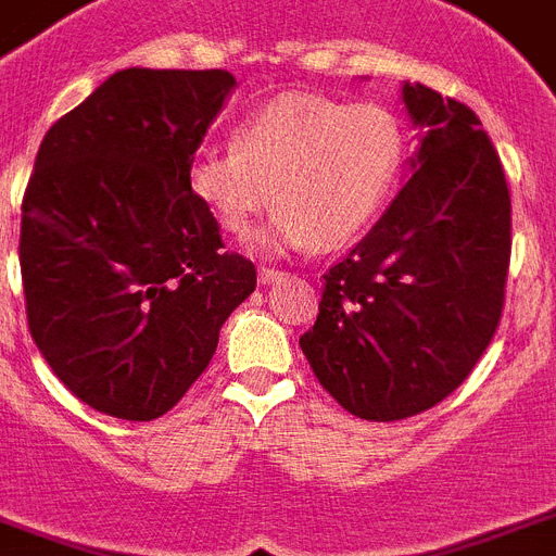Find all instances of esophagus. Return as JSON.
Wrapping results in <instances>:
<instances>
[{
  "label": "esophagus",
  "mask_w": 556,
  "mask_h": 556,
  "mask_svg": "<svg viewBox=\"0 0 556 556\" xmlns=\"http://www.w3.org/2000/svg\"><path fill=\"white\" fill-rule=\"evenodd\" d=\"M282 277H286V274L277 268H260V286H274V282H279Z\"/></svg>",
  "instance_id": "34e87169"
}]
</instances>
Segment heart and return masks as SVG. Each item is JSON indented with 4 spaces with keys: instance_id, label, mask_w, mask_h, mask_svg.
Listing matches in <instances>:
<instances>
[{
    "instance_id": "obj_1",
    "label": "heart",
    "mask_w": 556,
    "mask_h": 556,
    "mask_svg": "<svg viewBox=\"0 0 556 556\" xmlns=\"http://www.w3.org/2000/svg\"><path fill=\"white\" fill-rule=\"evenodd\" d=\"M407 135L379 104L288 92L237 127V143H208L186 184L223 231L240 235L277 198L256 237L263 251L344 245L370 226L399 184Z\"/></svg>"
}]
</instances>
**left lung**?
Returning <instances> with one entry per match:
<instances>
[{
	"instance_id": "8db88e82",
	"label": "left lung",
	"mask_w": 556,
	"mask_h": 556,
	"mask_svg": "<svg viewBox=\"0 0 556 556\" xmlns=\"http://www.w3.org/2000/svg\"><path fill=\"white\" fill-rule=\"evenodd\" d=\"M421 143L409 180L370 235L325 274L300 339L319 384L365 421L435 407L478 365L503 314L511 200L480 118L401 84Z\"/></svg>"
}]
</instances>
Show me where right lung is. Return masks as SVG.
Listing matches in <instances>:
<instances>
[{"label":"right lung","instance_id":"add662e5","mask_svg":"<svg viewBox=\"0 0 556 556\" xmlns=\"http://www.w3.org/2000/svg\"><path fill=\"white\" fill-rule=\"evenodd\" d=\"M235 87L226 70H118L41 141L18 240L27 325L98 413H169L254 293V263L223 251L186 184Z\"/></svg>","mask_w":556,"mask_h":556}]
</instances>
